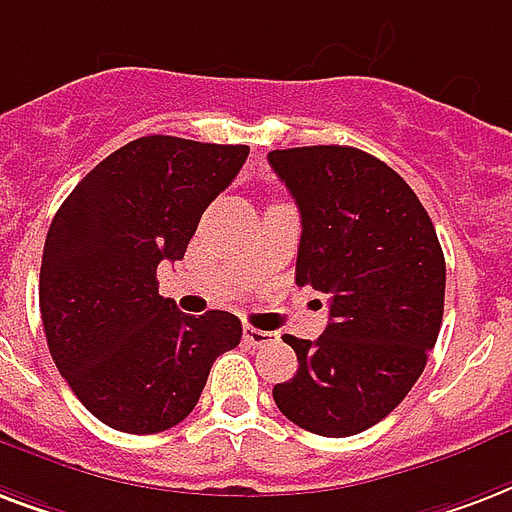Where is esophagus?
<instances>
[{
	"instance_id": "obj_1",
	"label": "esophagus",
	"mask_w": 512,
	"mask_h": 512,
	"mask_svg": "<svg viewBox=\"0 0 512 512\" xmlns=\"http://www.w3.org/2000/svg\"><path fill=\"white\" fill-rule=\"evenodd\" d=\"M244 338H247L249 346L255 349H263V346H271L276 343V333H268V330H257V327H244Z\"/></svg>"
}]
</instances>
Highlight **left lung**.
I'll return each mask as SVG.
<instances>
[{
    "label": "left lung",
    "instance_id": "obj_1",
    "mask_svg": "<svg viewBox=\"0 0 512 512\" xmlns=\"http://www.w3.org/2000/svg\"><path fill=\"white\" fill-rule=\"evenodd\" d=\"M268 163L303 225L295 282L325 292L330 314L317 341L284 335L298 373L273 400L292 424L349 438L395 411L424 373L443 322V249L408 182L368 152L317 144L273 150Z\"/></svg>",
    "mask_w": 512,
    "mask_h": 512
}]
</instances>
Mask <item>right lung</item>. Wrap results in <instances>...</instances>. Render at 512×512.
<instances>
[{
    "instance_id": "add662e5",
    "label": "right lung",
    "mask_w": 512,
    "mask_h": 512,
    "mask_svg": "<svg viewBox=\"0 0 512 512\" xmlns=\"http://www.w3.org/2000/svg\"><path fill=\"white\" fill-rule=\"evenodd\" d=\"M247 155V144L142 136L88 171L50 222L39 268L50 357L107 427L152 435L179 424L212 362L239 346V317H193L158 295V265L185 257Z\"/></svg>"
}]
</instances>
